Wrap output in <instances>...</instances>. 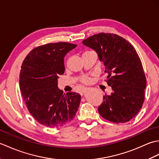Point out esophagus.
<instances>
[{"mask_svg":"<svg viewBox=\"0 0 159 159\" xmlns=\"http://www.w3.org/2000/svg\"><path fill=\"white\" fill-rule=\"evenodd\" d=\"M87 90H88V89H87V88H83L82 89V91H81V92H80V94H81V96H83V93H85V92H86Z\"/></svg>","mask_w":159,"mask_h":159,"instance_id":"1","label":"esophagus"}]
</instances>
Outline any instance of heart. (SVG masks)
<instances>
[{
    "instance_id": "1",
    "label": "heart",
    "mask_w": 159,
    "mask_h": 159,
    "mask_svg": "<svg viewBox=\"0 0 159 159\" xmlns=\"http://www.w3.org/2000/svg\"><path fill=\"white\" fill-rule=\"evenodd\" d=\"M80 80H81V82L83 83H88L90 81V79L87 76H84L83 77H81V79H80Z\"/></svg>"
}]
</instances>
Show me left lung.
I'll list each match as a JSON object with an SVG mask.
<instances>
[{"mask_svg":"<svg viewBox=\"0 0 159 159\" xmlns=\"http://www.w3.org/2000/svg\"><path fill=\"white\" fill-rule=\"evenodd\" d=\"M95 51L105 67L110 95L98 108L104 119L114 123L127 122L139 113L144 101L146 79L135 49L127 40L111 33H101L83 40Z\"/></svg>","mask_w":159,"mask_h":159,"instance_id":"left-lung-1","label":"left lung"}]
</instances>
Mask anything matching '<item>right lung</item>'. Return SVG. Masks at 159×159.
<instances>
[{"instance_id": "right-lung-1", "label": "right lung", "mask_w": 159, "mask_h": 159, "mask_svg": "<svg viewBox=\"0 0 159 159\" xmlns=\"http://www.w3.org/2000/svg\"><path fill=\"white\" fill-rule=\"evenodd\" d=\"M76 44L47 43L33 49L22 64L20 89L32 116L43 126H62L72 121L79 109V93L63 94L58 88L59 75L65 72L64 57Z\"/></svg>"}]
</instances>
